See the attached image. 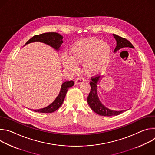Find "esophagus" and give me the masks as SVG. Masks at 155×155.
Returning a JSON list of instances; mask_svg holds the SVG:
<instances>
[{
	"label": "esophagus",
	"mask_w": 155,
	"mask_h": 155,
	"mask_svg": "<svg viewBox=\"0 0 155 155\" xmlns=\"http://www.w3.org/2000/svg\"><path fill=\"white\" fill-rule=\"evenodd\" d=\"M85 81V80L83 78H78L75 80V84H80L81 83H83L84 81Z\"/></svg>",
	"instance_id": "34e87169"
}]
</instances>
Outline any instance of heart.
Returning <instances> with one entry per match:
<instances>
[{
    "instance_id": "obj_1",
    "label": "heart",
    "mask_w": 155,
    "mask_h": 155,
    "mask_svg": "<svg viewBox=\"0 0 155 155\" xmlns=\"http://www.w3.org/2000/svg\"><path fill=\"white\" fill-rule=\"evenodd\" d=\"M111 58V47L104 41L95 37L80 39L69 48V56L62 55L61 62L66 70L75 71V64H82L84 72L96 75L105 71Z\"/></svg>"
}]
</instances>
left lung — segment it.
I'll use <instances>...</instances> for the list:
<instances>
[{"instance_id":"1","label":"left lung","mask_w":155,"mask_h":155,"mask_svg":"<svg viewBox=\"0 0 155 155\" xmlns=\"http://www.w3.org/2000/svg\"><path fill=\"white\" fill-rule=\"evenodd\" d=\"M114 37L115 38L117 41V46L115 48V52H117L119 50L123 48H134V46L132 45V43L126 40L124 38L121 37L116 34H113ZM103 76H99L95 78H93L92 81L90 83L91 86V91L87 97V103L89 104L91 108L97 114L101 116H107L110 117L113 115H118L124 111V110H120V111H116L109 109L106 107L101 102L98 94H97V84L99 83L100 80L102 79Z\"/></svg>"}]
</instances>
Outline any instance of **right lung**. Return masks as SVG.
<instances>
[{
    "instance_id": "right-lung-1",
    "label": "right lung",
    "mask_w": 155,
    "mask_h": 155,
    "mask_svg": "<svg viewBox=\"0 0 155 155\" xmlns=\"http://www.w3.org/2000/svg\"><path fill=\"white\" fill-rule=\"evenodd\" d=\"M63 37L56 32H47L43 33L39 35H36L29 39L25 45V46L28 43L38 41L47 44V45L51 47L55 50L58 51L60 50V47L63 43ZM74 83L72 80L65 81L62 83L61 90L58 96L55 100L49 105L37 110H32L33 111L38 113H52L57 110L62 104L66 93L69 87L73 86Z\"/></svg>"
}]
</instances>
